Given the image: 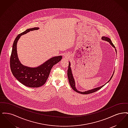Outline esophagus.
Instances as JSON below:
<instances>
[{
    "label": "esophagus",
    "instance_id": "esophagus-1",
    "mask_svg": "<svg viewBox=\"0 0 128 128\" xmlns=\"http://www.w3.org/2000/svg\"><path fill=\"white\" fill-rule=\"evenodd\" d=\"M69 56H70V55L68 54H65V55H64V57L65 58H69Z\"/></svg>",
    "mask_w": 128,
    "mask_h": 128
}]
</instances>
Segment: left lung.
<instances>
[{"instance_id":"8db88e82","label":"left lung","mask_w":128,"mask_h":128,"mask_svg":"<svg viewBox=\"0 0 128 128\" xmlns=\"http://www.w3.org/2000/svg\"><path fill=\"white\" fill-rule=\"evenodd\" d=\"M102 39L104 41H106L110 43V44L114 48H115V51H116V48H115V46H114V45L113 44L112 42V41H111L110 39L108 37H107L103 36L102 37ZM69 62V64H68V72H67V74H68V82H69V84L70 85V86L72 87V88L73 90L74 91L78 93H80L81 94H91L92 92H95L97 91L98 90H99V89H100L101 88H102L103 87L104 85H105L106 84H107L108 82L111 79V78H112L113 76V74H114V72L113 73L112 76L111 77L110 79V80L104 84L103 85H102L100 87H96V88H94V89H92V90H89L88 91H86L85 92H80L78 90H77V89H76V86H75V80L74 79V78H73V74L72 73V69H71V67H70V62Z\"/></svg>"}]
</instances>
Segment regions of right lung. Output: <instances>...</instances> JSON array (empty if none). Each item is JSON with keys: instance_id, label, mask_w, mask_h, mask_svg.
Here are the masks:
<instances>
[{"instance_id": "1", "label": "right lung", "mask_w": 128, "mask_h": 128, "mask_svg": "<svg viewBox=\"0 0 128 128\" xmlns=\"http://www.w3.org/2000/svg\"><path fill=\"white\" fill-rule=\"evenodd\" d=\"M39 29L38 27L28 29L16 37L13 44L10 58V67L13 76L22 84L30 88H37L44 85L48 78L52 68L60 61L62 58L61 56H54L40 66L34 68L26 66L20 63L17 52L18 39L27 32Z\"/></svg>"}]
</instances>
